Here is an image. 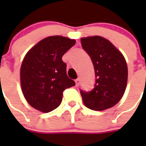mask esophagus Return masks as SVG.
<instances>
[{
  "mask_svg": "<svg viewBox=\"0 0 146 146\" xmlns=\"http://www.w3.org/2000/svg\"><path fill=\"white\" fill-rule=\"evenodd\" d=\"M80 78H78V79H76V84L78 86L79 84H80Z\"/></svg>",
  "mask_w": 146,
  "mask_h": 146,
  "instance_id": "obj_1",
  "label": "esophagus"
}]
</instances>
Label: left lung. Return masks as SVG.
Wrapping results in <instances>:
<instances>
[{
    "label": "left lung",
    "instance_id": "obj_1",
    "mask_svg": "<svg viewBox=\"0 0 146 146\" xmlns=\"http://www.w3.org/2000/svg\"><path fill=\"white\" fill-rule=\"evenodd\" d=\"M82 48L93 62L96 76L93 89H80L84 104L93 110H104L118 103L125 92L127 66L123 54L103 37L81 38Z\"/></svg>",
    "mask_w": 146,
    "mask_h": 146
}]
</instances>
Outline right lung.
Segmentation results:
<instances>
[{
	"label": "right lung",
	"instance_id": "right-lung-1",
	"mask_svg": "<svg viewBox=\"0 0 146 146\" xmlns=\"http://www.w3.org/2000/svg\"><path fill=\"white\" fill-rule=\"evenodd\" d=\"M76 44L61 36L43 39L31 48L20 69L22 91L27 102L44 113L52 111L62 102L63 91L76 85L66 75L62 56Z\"/></svg>",
	"mask_w": 146,
	"mask_h": 146
}]
</instances>
